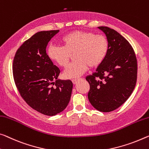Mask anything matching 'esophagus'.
Listing matches in <instances>:
<instances>
[{"label": "esophagus", "instance_id": "1", "mask_svg": "<svg viewBox=\"0 0 149 149\" xmlns=\"http://www.w3.org/2000/svg\"><path fill=\"white\" fill-rule=\"evenodd\" d=\"M72 83L74 84H76L77 83V82H78V79H74V80H72Z\"/></svg>", "mask_w": 149, "mask_h": 149}]
</instances>
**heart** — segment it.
Returning a JSON list of instances; mask_svg holds the SVG:
<instances>
[{"label": "heart", "instance_id": "1", "mask_svg": "<svg viewBox=\"0 0 149 149\" xmlns=\"http://www.w3.org/2000/svg\"><path fill=\"white\" fill-rule=\"evenodd\" d=\"M63 47L50 45L48 56L60 67L65 68L69 63L71 54L76 61L64 72L67 79H76L83 74L89 67L97 68L106 58L109 51V42L102 35L85 31H74L61 38Z\"/></svg>", "mask_w": 149, "mask_h": 149}]
</instances>
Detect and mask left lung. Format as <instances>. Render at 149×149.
<instances>
[{
	"mask_svg": "<svg viewBox=\"0 0 149 149\" xmlns=\"http://www.w3.org/2000/svg\"><path fill=\"white\" fill-rule=\"evenodd\" d=\"M109 42V51L96 72L86 77L88 98L100 112L113 111L125 103L135 87L137 61L130 43L114 29L98 26Z\"/></svg>",
	"mask_w": 149,
	"mask_h": 149,
	"instance_id": "1",
	"label": "left lung"
}]
</instances>
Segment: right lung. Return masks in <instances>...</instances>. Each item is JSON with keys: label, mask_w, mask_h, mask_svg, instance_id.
<instances>
[{"label": "right lung", "mask_w": 149, "mask_h": 149, "mask_svg": "<svg viewBox=\"0 0 149 149\" xmlns=\"http://www.w3.org/2000/svg\"><path fill=\"white\" fill-rule=\"evenodd\" d=\"M59 30L38 32L20 46L13 72L20 96L31 108L48 116L64 111L70 101L72 82L58 79L60 70L48 56V42Z\"/></svg>", "instance_id": "add662e5"}]
</instances>
